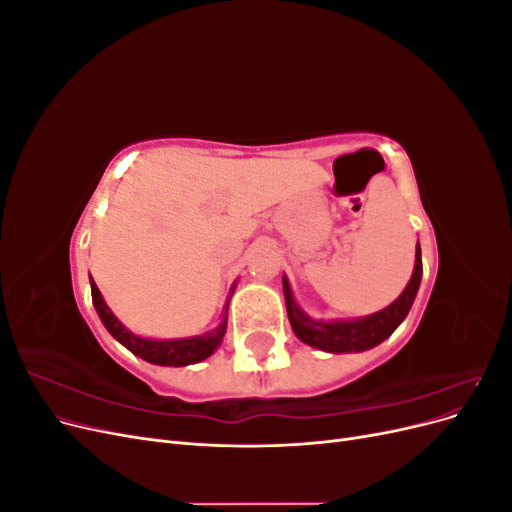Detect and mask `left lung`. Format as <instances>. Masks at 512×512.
<instances>
[{"instance_id": "1", "label": "left lung", "mask_w": 512, "mask_h": 512, "mask_svg": "<svg viewBox=\"0 0 512 512\" xmlns=\"http://www.w3.org/2000/svg\"><path fill=\"white\" fill-rule=\"evenodd\" d=\"M423 277V260H421V245H416V258H414V271L408 286L404 292L389 305L380 309L376 314H369L363 318L352 320H314L307 316L299 303L292 297V288L288 284V277L284 275V297H286V309L290 327L303 344L342 354V352H363L382 344L401 322L406 320L410 307L416 299L418 286H421Z\"/></svg>"}]
</instances>
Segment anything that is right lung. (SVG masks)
<instances>
[{
  "label": "right lung",
  "instance_id": "right-lung-1",
  "mask_svg": "<svg viewBox=\"0 0 512 512\" xmlns=\"http://www.w3.org/2000/svg\"><path fill=\"white\" fill-rule=\"evenodd\" d=\"M89 284H91V301H94V307H96V312L106 327V331L111 333L121 346H126L132 354L141 356V359L147 363L164 365V367L194 365V363L205 361L207 356H211L222 344L224 333H226V324H228V301H226V307H224L222 320L218 327L205 335L181 337V339H149V337L134 335L128 327H123V324L111 312V307L104 303L102 294L91 275H89ZM232 290H235V286L230 288V294H232Z\"/></svg>",
  "mask_w": 512,
  "mask_h": 512
}]
</instances>
